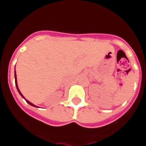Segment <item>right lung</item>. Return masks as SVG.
I'll return each mask as SVG.
<instances>
[{"instance_id": "1", "label": "right lung", "mask_w": 146, "mask_h": 146, "mask_svg": "<svg viewBox=\"0 0 146 146\" xmlns=\"http://www.w3.org/2000/svg\"><path fill=\"white\" fill-rule=\"evenodd\" d=\"M15 83H16V86H17V90H18V92H19V93L20 94V96H21L24 99L26 100V102H27V103H28V104H30V105H32V106H34V107H37V106H35V104H33V103H31L30 102H29L28 100H26V98H24V96H23V95H22V93H21V92H20V91H19V88H18V85H17V73H16V70H15Z\"/></svg>"}]
</instances>
